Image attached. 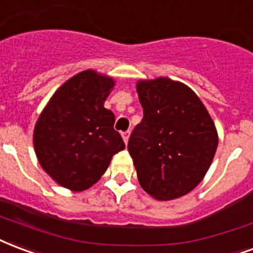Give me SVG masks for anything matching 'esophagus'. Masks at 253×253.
Segmentation results:
<instances>
[{
  "instance_id": "1",
  "label": "esophagus",
  "mask_w": 253,
  "mask_h": 253,
  "mask_svg": "<svg viewBox=\"0 0 253 253\" xmlns=\"http://www.w3.org/2000/svg\"><path fill=\"white\" fill-rule=\"evenodd\" d=\"M130 134H131L130 131L122 132V138H123V141H125V143H126V145H127V142H128V138H130Z\"/></svg>"
}]
</instances>
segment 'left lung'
<instances>
[{
  "instance_id": "obj_1",
  "label": "left lung",
  "mask_w": 253,
  "mask_h": 253,
  "mask_svg": "<svg viewBox=\"0 0 253 253\" xmlns=\"http://www.w3.org/2000/svg\"><path fill=\"white\" fill-rule=\"evenodd\" d=\"M143 119L128 139L138 181L166 201L192 192L207 174L218 136L212 118L188 85L168 78L139 80Z\"/></svg>"
}]
</instances>
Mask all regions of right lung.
I'll use <instances>...</instances> for the list:
<instances>
[{
  "label": "right lung",
  "instance_id": "obj_1",
  "mask_svg": "<svg viewBox=\"0 0 253 253\" xmlns=\"http://www.w3.org/2000/svg\"><path fill=\"white\" fill-rule=\"evenodd\" d=\"M115 82L92 69L67 80L37 119L33 145L41 168L61 186L82 192L96 184L125 149L115 115L104 108Z\"/></svg>",
  "mask_w": 253,
  "mask_h": 253
}]
</instances>
